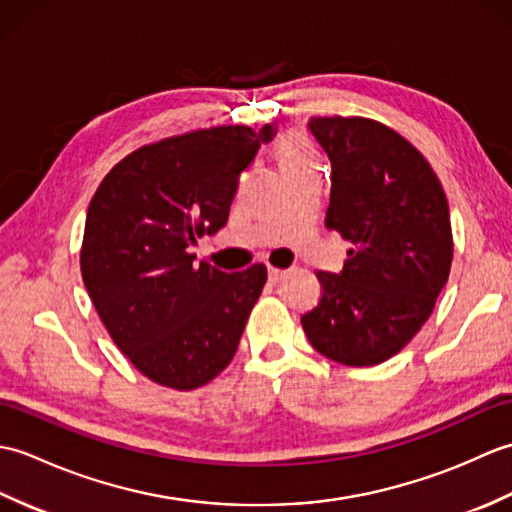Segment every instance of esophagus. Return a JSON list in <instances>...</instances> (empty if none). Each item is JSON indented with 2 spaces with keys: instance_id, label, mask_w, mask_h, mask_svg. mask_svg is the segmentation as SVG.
<instances>
[{
  "instance_id": "34e87169",
  "label": "esophagus",
  "mask_w": 512,
  "mask_h": 512,
  "mask_svg": "<svg viewBox=\"0 0 512 512\" xmlns=\"http://www.w3.org/2000/svg\"><path fill=\"white\" fill-rule=\"evenodd\" d=\"M286 273L288 270H284V268H275V266H268V279L273 281V284H277V281H281L286 277Z\"/></svg>"
}]
</instances>
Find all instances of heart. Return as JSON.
<instances>
[{
    "mask_svg": "<svg viewBox=\"0 0 512 512\" xmlns=\"http://www.w3.org/2000/svg\"><path fill=\"white\" fill-rule=\"evenodd\" d=\"M277 156L279 165H297V162H308L317 160V151L308 143V138H303L297 132H288L281 136L277 145Z\"/></svg>",
    "mask_w": 512,
    "mask_h": 512,
    "instance_id": "1",
    "label": "heart"
}]
</instances>
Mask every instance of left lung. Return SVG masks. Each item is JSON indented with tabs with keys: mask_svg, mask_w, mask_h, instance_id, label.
I'll use <instances>...</instances> for the list:
<instances>
[{
	"mask_svg": "<svg viewBox=\"0 0 512 512\" xmlns=\"http://www.w3.org/2000/svg\"><path fill=\"white\" fill-rule=\"evenodd\" d=\"M310 132L332 162L325 226L352 248L339 275L317 273L323 292L303 332L330 361L378 365L418 334L447 284V195L427 158L383 123L312 116Z\"/></svg>",
	"mask_w": 512,
	"mask_h": 512,
	"instance_id": "8db88e82",
	"label": "left lung"
}]
</instances>
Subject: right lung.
<instances>
[{"label": "right lung", "instance_id": "add662e5", "mask_svg": "<svg viewBox=\"0 0 512 512\" xmlns=\"http://www.w3.org/2000/svg\"><path fill=\"white\" fill-rule=\"evenodd\" d=\"M273 134L222 125L158 140L112 167L90 202L83 284L118 350L162 387L211 383L237 352L266 266L228 275L191 246L226 224L239 176Z\"/></svg>", "mask_w": 512, "mask_h": 512}]
</instances>
